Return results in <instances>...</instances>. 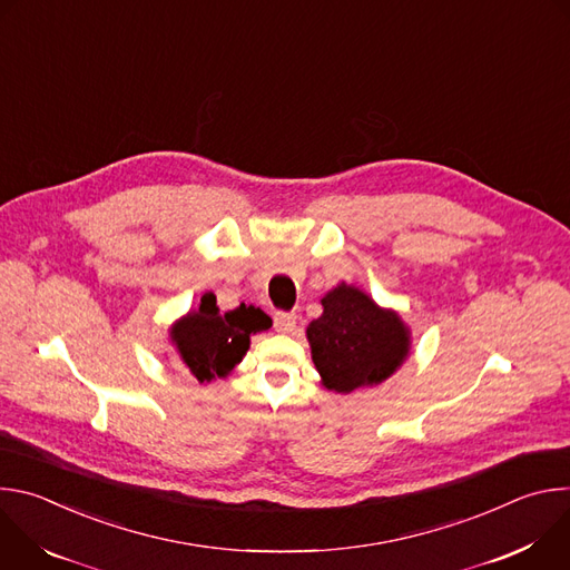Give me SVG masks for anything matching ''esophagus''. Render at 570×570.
I'll return each instance as SVG.
<instances>
[{
	"instance_id": "1",
	"label": "esophagus",
	"mask_w": 570,
	"mask_h": 570,
	"mask_svg": "<svg viewBox=\"0 0 570 570\" xmlns=\"http://www.w3.org/2000/svg\"><path fill=\"white\" fill-rule=\"evenodd\" d=\"M295 324H297V315L295 313H286V311L275 313V330L277 332L291 334L295 330Z\"/></svg>"
}]
</instances>
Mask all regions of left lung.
Wrapping results in <instances>:
<instances>
[{"label":"left lung","instance_id":"1","mask_svg":"<svg viewBox=\"0 0 570 570\" xmlns=\"http://www.w3.org/2000/svg\"><path fill=\"white\" fill-rule=\"evenodd\" d=\"M322 315L306 327L322 385L350 394L392 376L411 352V330L396 311L381 308L356 286L338 284L322 299Z\"/></svg>","mask_w":570,"mask_h":570}]
</instances>
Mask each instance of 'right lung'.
Here are the masks:
<instances>
[{
    "mask_svg": "<svg viewBox=\"0 0 570 570\" xmlns=\"http://www.w3.org/2000/svg\"><path fill=\"white\" fill-rule=\"evenodd\" d=\"M273 320L253 304H240L234 311L220 313L216 295L207 293L196 311H189L169 330L187 370L200 381L209 383L216 376H227L246 356L250 336L268 332Z\"/></svg>",
    "mask_w": 570,
    "mask_h": 570,
    "instance_id": "1",
    "label": "right lung"
}]
</instances>
